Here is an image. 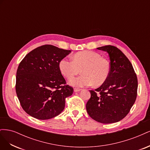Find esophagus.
I'll list each match as a JSON object with an SVG mask.
<instances>
[{"instance_id":"obj_1","label":"esophagus","mask_w":150,"mask_h":150,"mask_svg":"<svg viewBox=\"0 0 150 150\" xmlns=\"http://www.w3.org/2000/svg\"><path fill=\"white\" fill-rule=\"evenodd\" d=\"M81 89H78V88H74V92H79V91H80Z\"/></svg>"}]
</instances>
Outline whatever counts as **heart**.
<instances>
[{"label": "heart", "mask_w": 150, "mask_h": 150, "mask_svg": "<svg viewBox=\"0 0 150 150\" xmlns=\"http://www.w3.org/2000/svg\"><path fill=\"white\" fill-rule=\"evenodd\" d=\"M59 67L62 75L67 79L79 74L82 75L70 80L71 85L75 87L98 86L106 82L110 74V64L100 54L90 51H84L74 54L73 60L66 57L62 59Z\"/></svg>", "instance_id": "1"}]
</instances>
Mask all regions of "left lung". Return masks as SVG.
<instances>
[{
	"instance_id": "obj_1",
	"label": "left lung",
	"mask_w": 150,
	"mask_h": 150,
	"mask_svg": "<svg viewBox=\"0 0 150 150\" xmlns=\"http://www.w3.org/2000/svg\"><path fill=\"white\" fill-rule=\"evenodd\" d=\"M107 52L110 74L100 87L90 90L86 110L94 120L104 124L118 122L128 114L137 96L138 79L132 64L120 50L112 46L97 48Z\"/></svg>"
}]
</instances>
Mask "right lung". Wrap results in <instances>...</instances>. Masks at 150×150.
<instances>
[{"label":"right lung","mask_w":150,"mask_h":150,"mask_svg":"<svg viewBox=\"0 0 150 150\" xmlns=\"http://www.w3.org/2000/svg\"><path fill=\"white\" fill-rule=\"evenodd\" d=\"M71 51L44 45L30 51L18 66L16 91L21 105L36 119H51L64 110L65 99L73 93L66 85L59 63Z\"/></svg>","instance_id":"obj_1"}]
</instances>
